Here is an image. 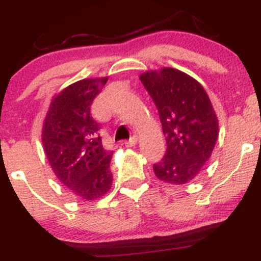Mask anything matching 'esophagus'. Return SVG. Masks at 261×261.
Listing matches in <instances>:
<instances>
[{
  "instance_id": "esophagus-1",
  "label": "esophagus",
  "mask_w": 261,
  "mask_h": 261,
  "mask_svg": "<svg viewBox=\"0 0 261 261\" xmlns=\"http://www.w3.org/2000/svg\"><path fill=\"white\" fill-rule=\"evenodd\" d=\"M123 144H125L126 147L135 146V145L138 144V136H133V138H131L130 140H126V141L123 142Z\"/></svg>"
}]
</instances>
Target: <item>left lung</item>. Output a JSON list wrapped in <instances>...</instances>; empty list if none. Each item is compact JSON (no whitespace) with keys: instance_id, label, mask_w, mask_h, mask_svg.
Segmentation results:
<instances>
[{"instance_id":"left-lung-1","label":"left lung","mask_w":261,"mask_h":261,"mask_svg":"<svg viewBox=\"0 0 261 261\" xmlns=\"http://www.w3.org/2000/svg\"><path fill=\"white\" fill-rule=\"evenodd\" d=\"M140 80L158 108L166 138L165 156L153 165L156 177L174 185L194 180L219 136L209 96L195 79L172 67L147 71Z\"/></svg>"}]
</instances>
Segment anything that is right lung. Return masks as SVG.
Wrapping results in <instances>:
<instances>
[{
    "instance_id": "1",
    "label": "right lung",
    "mask_w": 261,
    "mask_h": 261,
    "mask_svg": "<svg viewBox=\"0 0 261 261\" xmlns=\"http://www.w3.org/2000/svg\"><path fill=\"white\" fill-rule=\"evenodd\" d=\"M108 77L85 79L54 96L42 126V145L57 179L77 199L92 201L111 189L112 151L103 147L91 103Z\"/></svg>"
}]
</instances>
